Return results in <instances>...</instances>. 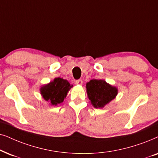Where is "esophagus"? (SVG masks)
I'll return each instance as SVG.
<instances>
[{
	"label": "esophagus",
	"mask_w": 158,
	"mask_h": 158,
	"mask_svg": "<svg viewBox=\"0 0 158 158\" xmlns=\"http://www.w3.org/2000/svg\"><path fill=\"white\" fill-rule=\"evenodd\" d=\"M76 84L78 85H81L83 84V81L81 79H78V80L76 81Z\"/></svg>",
	"instance_id": "esophagus-1"
}]
</instances>
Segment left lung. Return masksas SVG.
Here are the masks:
<instances>
[{
    "mask_svg": "<svg viewBox=\"0 0 158 158\" xmlns=\"http://www.w3.org/2000/svg\"><path fill=\"white\" fill-rule=\"evenodd\" d=\"M88 98L94 108H103L113 100L118 93L116 87H112L102 79H92L87 83Z\"/></svg>",
    "mask_w": 158,
    "mask_h": 158,
    "instance_id": "1",
    "label": "left lung"
}]
</instances>
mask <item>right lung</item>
Wrapping results in <instances>:
<instances>
[{"mask_svg":"<svg viewBox=\"0 0 158 158\" xmlns=\"http://www.w3.org/2000/svg\"><path fill=\"white\" fill-rule=\"evenodd\" d=\"M72 86L67 80L58 77L40 89L41 94L46 101H50L52 106L61 103L66 98L67 92Z\"/></svg>","mask_w":158,"mask_h":158,"instance_id":"right-lung-1","label":"right lung"}]
</instances>
